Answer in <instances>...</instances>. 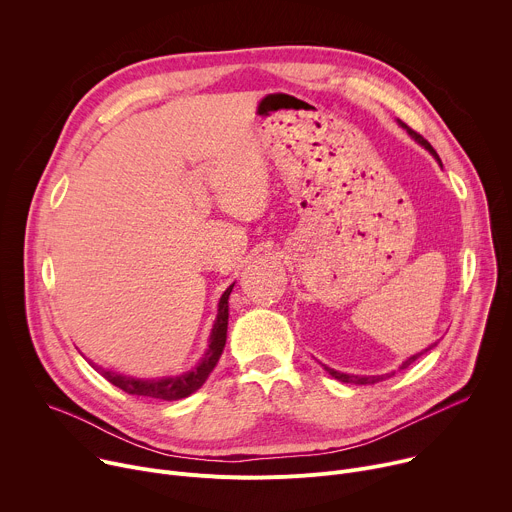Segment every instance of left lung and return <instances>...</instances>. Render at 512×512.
<instances>
[{
  "label": "left lung",
  "instance_id": "left-lung-1",
  "mask_svg": "<svg viewBox=\"0 0 512 512\" xmlns=\"http://www.w3.org/2000/svg\"><path fill=\"white\" fill-rule=\"evenodd\" d=\"M396 122H399V126L403 128V130H407V134L415 140V142H419L425 150H429V154L439 162V166H441V160H439V156H437V152L433 150V146L421 136V134H417V132H413L407 124H403L401 120H396ZM437 346V342L435 344H431L429 348H425L423 352H419V354H415V356H411V358H407L403 364H401V370L403 368H407V366H411L421 354H425V352H429L431 348H435ZM325 370L335 378V380H342V382H348V384H374V382H380V380H384V378H390L394 372H388V374H376V376H358V374H346V372H337V370H333V368H329V366H325Z\"/></svg>",
  "mask_w": 512,
  "mask_h": 512
}]
</instances>
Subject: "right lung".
Listing matches in <instances>:
<instances>
[{"mask_svg": "<svg viewBox=\"0 0 512 512\" xmlns=\"http://www.w3.org/2000/svg\"><path fill=\"white\" fill-rule=\"evenodd\" d=\"M236 285V282H234ZM230 285L221 295L217 303V317L209 335V346L199 360V364L183 374L175 376H160V378H134L126 376L113 370H105L93 362H89L105 380H109L113 386L122 388L128 394H138V396H150V399H160V401H179L185 399V396L193 394L203 386L211 370L215 368L223 348H225V337H227V317H230V293L234 289Z\"/></svg>", "mask_w": 512, "mask_h": 512, "instance_id": "right-lung-1", "label": "right lung"}]
</instances>
